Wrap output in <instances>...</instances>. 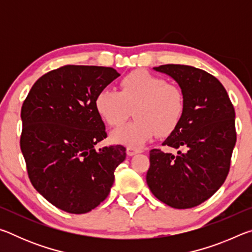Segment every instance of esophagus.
<instances>
[{"label": "esophagus", "mask_w": 252, "mask_h": 252, "mask_svg": "<svg viewBox=\"0 0 252 252\" xmlns=\"http://www.w3.org/2000/svg\"><path fill=\"white\" fill-rule=\"evenodd\" d=\"M140 153V149H136V148H131V147H127L126 148V155L127 156H134V155H138Z\"/></svg>", "instance_id": "34e87169"}]
</instances>
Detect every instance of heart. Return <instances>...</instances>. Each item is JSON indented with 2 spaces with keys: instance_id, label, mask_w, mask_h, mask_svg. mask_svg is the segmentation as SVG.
<instances>
[{
  "instance_id": "obj_1",
  "label": "heart",
  "mask_w": 252,
  "mask_h": 252,
  "mask_svg": "<svg viewBox=\"0 0 252 252\" xmlns=\"http://www.w3.org/2000/svg\"><path fill=\"white\" fill-rule=\"evenodd\" d=\"M94 108L106 125L118 126L133 109L135 120L111 133L113 142L139 148L153 136L168 135L179 126L186 110V99L177 85L146 70L123 76L120 91L103 89L97 93Z\"/></svg>"
}]
</instances>
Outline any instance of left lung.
Instances as JSON below:
<instances>
[{
    "label": "left lung",
    "instance_id": "obj_1",
    "mask_svg": "<svg viewBox=\"0 0 252 252\" xmlns=\"http://www.w3.org/2000/svg\"><path fill=\"white\" fill-rule=\"evenodd\" d=\"M176 81L185 94L186 110L179 126L162 143L177 155L152 149L147 183L168 206L189 209L222 186L237 141L233 105L220 81L190 65L153 67Z\"/></svg>",
    "mask_w": 252,
    "mask_h": 252
}]
</instances>
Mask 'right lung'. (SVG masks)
<instances>
[{
	"instance_id": "add662e5",
	"label": "right lung",
	"mask_w": 252,
	"mask_h": 252,
	"mask_svg": "<svg viewBox=\"0 0 252 252\" xmlns=\"http://www.w3.org/2000/svg\"><path fill=\"white\" fill-rule=\"evenodd\" d=\"M120 75L112 67L64 65L42 75L21 109V151L37 192L69 213H87L108 197L120 144L95 150L106 138L97 93Z\"/></svg>"
}]
</instances>
